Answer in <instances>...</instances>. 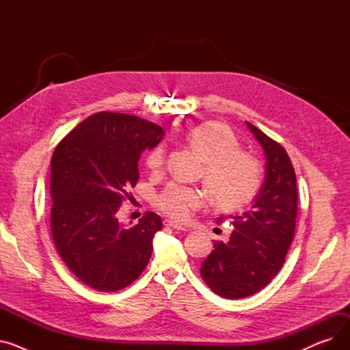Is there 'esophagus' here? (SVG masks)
Listing matches in <instances>:
<instances>
[{
  "label": "esophagus",
  "mask_w": 350,
  "mask_h": 350,
  "mask_svg": "<svg viewBox=\"0 0 350 350\" xmlns=\"http://www.w3.org/2000/svg\"><path fill=\"white\" fill-rule=\"evenodd\" d=\"M163 224H164L165 227H172V228L178 230V231H187V227L181 226V224H178V223H176V221H172V219H164Z\"/></svg>",
  "instance_id": "obj_1"
}]
</instances>
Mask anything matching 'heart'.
Returning a JSON list of instances; mask_svg holds the SVG:
<instances>
[{"label": "heart", "instance_id": "1", "mask_svg": "<svg viewBox=\"0 0 350 350\" xmlns=\"http://www.w3.org/2000/svg\"><path fill=\"white\" fill-rule=\"evenodd\" d=\"M187 142L206 160L204 183L214 204L234 208L245 204L260 186L261 167L251 154L241 152L237 137L219 123H203L187 133ZM165 163V147L147 153L146 165L159 173ZM204 193L180 183H169L156 197L157 207L176 219H186L204 204Z\"/></svg>", "mask_w": 350, "mask_h": 350}]
</instances>
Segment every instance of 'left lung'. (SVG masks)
Segmentation results:
<instances>
[{"label":"left lung","instance_id":"left-lung-1","mask_svg":"<svg viewBox=\"0 0 350 350\" xmlns=\"http://www.w3.org/2000/svg\"><path fill=\"white\" fill-rule=\"evenodd\" d=\"M265 153V180L250 210L226 218L234 227L227 243L201 262V278L217 295L240 299L265 288L285 262L298 214L297 176L284 147L245 122Z\"/></svg>","mask_w":350,"mask_h":350}]
</instances>
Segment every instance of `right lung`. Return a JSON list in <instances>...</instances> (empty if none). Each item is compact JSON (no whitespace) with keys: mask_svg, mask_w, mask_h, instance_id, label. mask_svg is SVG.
<instances>
[{"mask_svg":"<svg viewBox=\"0 0 350 350\" xmlns=\"http://www.w3.org/2000/svg\"><path fill=\"white\" fill-rule=\"evenodd\" d=\"M161 126L137 116L99 112L59 142L51 160V231L66 267L88 286L115 292L149 262L161 218L147 211L124 228L118 211L139 180L137 161L156 147Z\"/></svg>","mask_w":350,"mask_h":350,"instance_id":"obj_1","label":"right lung"}]
</instances>
